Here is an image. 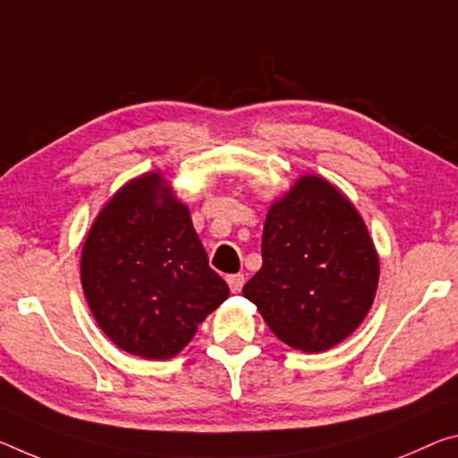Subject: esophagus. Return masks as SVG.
Here are the masks:
<instances>
[{"label":"esophagus","mask_w":458,"mask_h":458,"mask_svg":"<svg viewBox=\"0 0 458 458\" xmlns=\"http://www.w3.org/2000/svg\"><path fill=\"white\" fill-rule=\"evenodd\" d=\"M226 281H228L232 293H241V289H242V285H244V275H241V273L228 275Z\"/></svg>","instance_id":"1"}]
</instances>
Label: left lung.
<instances>
[{"mask_svg":"<svg viewBox=\"0 0 458 458\" xmlns=\"http://www.w3.org/2000/svg\"><path fill=\"white\" fill-rule=\"evenodd\" d=\"M263 267L242 287L281 343L324 352L359 328L379 285L367 224L328 179L306 173L271 203Z\"/></svg>","mask_w":458,"mask_h":458,"instance_id":"left-lung-1","label":"left lung"}]
</instances>
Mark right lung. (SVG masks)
Returning a JSON list of instances; mask_svg holds the SVG:
<instances>
[{"instance_id":"1","label":"right lung","mask_w":458,"mask_h":458,"mask_svg":"<svg viewBox=\"0 0 458 458\" xmlns=\"http://www.w3.org/2000/svg\"><path fill=\"white\" fill-rule=\"evenodd\" d=\"M81 285L106 336L150 360L183 351L230 295L161 171L130 179L99 209L81 250Z\"/></svg>"}]
</instances>
